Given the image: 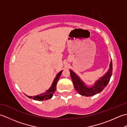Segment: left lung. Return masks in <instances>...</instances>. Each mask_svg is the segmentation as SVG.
Masks as SVG:
<instances>
[{
  "label": "left lung",
  "instance_id": "1",
  "mask_svg": "<svg viewBox=\"0 0 127 127\" xmlns=\"http://www.w3.org/2000/svg\"><path fill=\"white\" fill-rule=\"evenodd\" d=\"M70 73L74 87L79 94L86 96H93L101 92L109 82L112 74V61L110 62L108 71L91 87H87L73 71L70 70Z\"/></svg>",
  "mask_w": 127,
  "mask_h": 127
}]
</instances>
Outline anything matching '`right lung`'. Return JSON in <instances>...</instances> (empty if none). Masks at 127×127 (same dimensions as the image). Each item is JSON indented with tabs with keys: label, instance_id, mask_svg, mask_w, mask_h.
<instances>
[{
	"label": "right lung",
	"instance_id": "add662e5",
	"mask_svg": "<svg viewBox=\"0 0 127 127\" xmlns=\"http://www.w3.org/2000/svg\"><path fill=\"white\" fill-rule=\"evenodd\" d=\"M62 71H63V70L61 71L57 75V76L55 78V79H54L53 81L52 82V84L51 85L50 88L48 89V90L46 91L45 93L40 94L39 95L34 96H28L27 95H26V94H25V95L27 96H28L29 98L33 99L34 100H38V101L45 100H48L51 99L52 97L53 94L55 93L56 88H57V83L59 78H60Z\"/></svg>",
	"mask_w": 127,
	"mask_h": 127
}]
</instances>
